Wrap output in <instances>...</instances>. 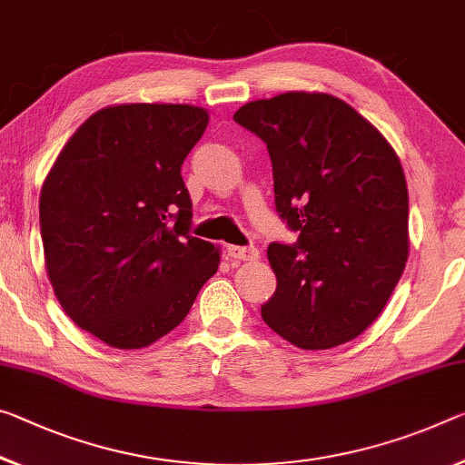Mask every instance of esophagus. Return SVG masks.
Returning <instances> with one entry per match:
<instances>
[{"instance_id":"esophagus-1","label":"esophagus","mask_w":465,"mask_h":465,"mask_svg":"<svg viewBox=\"0 0 465 465\" xmlns=\"http://www.w3.org/2000/svg\"><path fill=\"white\" fill-rule=\"evenodd\" d=\"M227 254H230L232 259H238V261H256V259H259V250L252 248V246H227Z\"/></svg>"}]
</instances>
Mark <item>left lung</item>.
Here are the masks:
<instances>
[{
	"instance_id": "1",
	"label": "left lung",
	"mask_w": 465,
	"mask_h": 465,
	"mask_svg": "<svg viewBox=\"0 0 465 465\" xmlns=\"http://www.w3.org/2000/svg\"><path fill=\"white\" fill-rule=\"evenodd\" d=\"M233 120L267 144L275 209L298 232L267 250L277 290L262 321L302 350L348 343L377 321L410 252L408 186L387 138L348 103L293 91Z\"/></svg>"
}]
</instances>
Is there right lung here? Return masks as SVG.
<instances>
[{
    "mask_svg": "<svg viewBox=\"0 0 465 465\" xmlns=\"http://www.w3.org/2000/svg\"><path fill=\"white\" fill-rule=\"evenodd\" d=\"M209 112L173 103L99 109L41 188L45 267L64 312L117 350L146 348L186 319L221 254L190 235L182 163Z\"/></svg>",
    "mask_w": 465,
    "mask_h": 465,
    "instance_id": "1",
    "label": "right lung"
}]
</instances>
